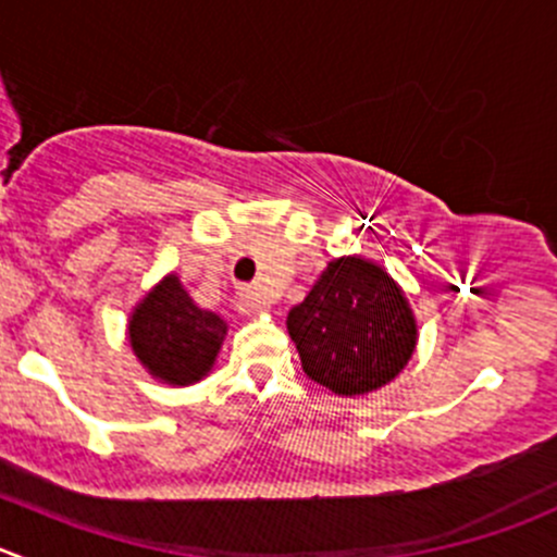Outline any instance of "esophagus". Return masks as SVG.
<instances>
[{
    "label": "esophagus",
    "instance_id": "obj_1",
    "mask_svg": "<svg viewBox=\"0 0 557 557\" xmlns=\"http://www.w3.org/2000/svg\"><path fill=\"white\" fill-rule=\"evenodd\" d=\"M263 307H267V301L261 299V296L256 294V290H242L239 294V312H261Z\"/></svg>",
    "mask_w": 557,
    "mask_h": 557
}]
</instances>
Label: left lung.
<instances>
[{"label": "left lung", "mask_w": 557, "mask_h": 557, "mask_svg": "<svg viewBox=\"0 0 557 557\" xmlns=\"http://www.w3.org/2000/svg\"><path fill=\"white\" fill-rule=\"evenodd\" d=\"M285 323L301 370L339 397L386 386L416 348V318L403 288L359 256L334 258Z\"/></svg>", "instance_id": "obj_1"}]
</instances>
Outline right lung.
<instances>
[{
	"mask_svg": "<svg viewBox=\"0 0 557 557\" xmlns=\"http://www.w3.org/2000/svg\"><path fill=\"white\" fill-rule=\"evenodd\" d=\"M223 318L201 310L176 274L160 280L129 315L127 334L133 354L149 375L171 386H190L212 370L223 345Z\"/></svg>",
	"mask_w": 557,
	"mask_h": 557,
	"instance_id": "add662e5",
	"label": "right lung"
}]
</instances>
